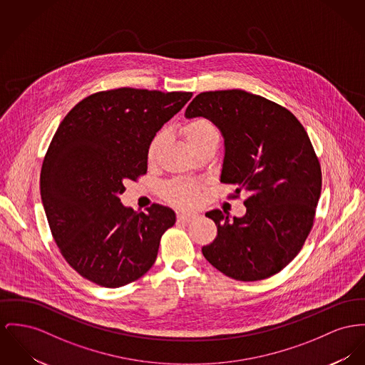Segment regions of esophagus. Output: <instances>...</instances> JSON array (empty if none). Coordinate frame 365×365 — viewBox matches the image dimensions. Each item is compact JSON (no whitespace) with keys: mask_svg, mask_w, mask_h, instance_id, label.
<instances>
[{"mask_svg":"<svg viewBox=\"0 0 365 365\" xmlns=\"http://www.w3.org/2000/svg\"><path fill=\"white\" fill-rule=\"evenodd\" d=\"M177 217H178V221L190 222V221L196 219V215H195V213H190V212H182V213H178Z\"/></svg>","mask_w":365,"mask_h":365,"instance_id":"esophagus-1","label":"esophagus"}]
</instances>
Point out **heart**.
Masks as SVG:
<instances>
[{
    "mask_svg": "<svg viewBox=\"0 0 365 365\" xmlns=\"http://www.w3.org/2000/svg\"><path fill=\"white\" fill-rule=\"evenodd\" d=\"M182 134L185 137L187 144L192 148V150L207 141L220 138L219 128L216 127V124L205 118H196L185 123L182 127ZM165 141H166L165 131L158 133L150 140L146 150V159L149 163L156 162ZM196 194H197V185L191 181L175 180L165 187V196L171 202L178 205H191L196 199Z\"/></svg>",
    "mask_w": 365,
    "mask_h": 365,
    "instance_id": "obj_1",
    "label": "heart"
}]
</instances>
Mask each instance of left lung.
<instances>
[{"mask_svg":"<svg viewBox=\"0 0 365 365\" xmlns=\"http://www.w3.org/2000/svg\"><path fill=\"white\" fill-rule=\"evenodd\" d=\"M185 118L216 124L224 138L220 181L249 195L242 217L206 213L217 237L203 256L238 281L279 272L306 241L321 195V168L304 127L281 105L242 90L200 93Z\"/></svg>","mask_w":365,"mask_h":365,"instance_id":"left-lung-1","label":"left lung"}]
</instances>
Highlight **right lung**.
I'll use <instances>...</instances> for the list:
<instances>
[{
    "mask_svg": "<svg viewBox=\"0 0 365 365\" xmlns=\"http://www.w3.org/2000/svg\"><path fill=\"white\" fill-rule=\"evenodd\" d=\"M191 97L101 91L80 101L59 124L41 168V200L55 242L81 277L119 288L155 263L175 213L156 203L137 213L120 195L127 181L145 174L150 140Z\"/></svg>",
    "mask_w": 365,
    "mask_h": 365,
    "instance_id": "right-lung-1",
    "label": "right lung"
}]
</instances>
